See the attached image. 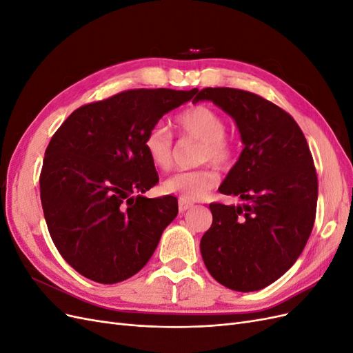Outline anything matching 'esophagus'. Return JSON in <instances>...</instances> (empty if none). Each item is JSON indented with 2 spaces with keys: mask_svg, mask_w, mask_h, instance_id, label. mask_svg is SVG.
Returning <instances> with one entry per match:
<instances>
[{
  "mask_svg": "<svg viewBox=\"0 0 353 353\" xmlns=\"http://www.w3.org/2000/svg\"><path fill=\"white\" fill-rule=\"evenodd\" d=\"M193 206H194L193 203L185 201V200H181V199H179V201H178V209H179L181 213H185L187 210H190Z\"/></svg>",
  "mask_w": 353,
  "mask_h": 353,
  "instance_id": "34e87169",
  "label": "esophagus"
}]
</instances>
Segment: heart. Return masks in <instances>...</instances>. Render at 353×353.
Returning a JSON list of instances; mask_svg holds the SVG:
<instances>
[{
    "mask_svg": "<svg viewBox=\"0 0 353 353\" xmlns=\"http://www.w3.org/2000/svg\"><path fill=\"white\" fill-rule=\"evenodd\" d=\"M179 134L200 143L196 162L212 163L218 169H228L236 157V143L225 132V119L215 109L205 104L193 105L176 117ZM145 153L150 162L160 170H169L174 165V137L162 125L153 126L144 138ZM219 183L215 168L203 166L196 170L178 172L163 183V190L181 200L196 201L206 197Z\"/></svg>",
    "mask_w": 353,
    "mask_h": 353,
    "instance_id": "b5f03b06",
    "label": "heart"
}]
</instances>
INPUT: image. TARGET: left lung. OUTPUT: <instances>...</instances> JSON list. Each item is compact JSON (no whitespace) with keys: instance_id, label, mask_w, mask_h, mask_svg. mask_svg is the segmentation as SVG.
<instances>
[{"instance_id":"left-lung-1","label":"left lung","mask_w":353,"mask_h":353,"mask_svg":"<svg viewBox=\"0 0 353 353\" xmlns=\"http://www.w3.org/2000/svg\"><path fill=\"white\" fill-rule=\"evenodd\" d=\"M200 100L228 113L244 144L219 187L244 203H210L213 221L200 241L201 258L222 285L261 290L292 268L311 236L318 200L314 159L293 117L261 95L205 88L193 103Z\"/></svg>"}]
</instances>
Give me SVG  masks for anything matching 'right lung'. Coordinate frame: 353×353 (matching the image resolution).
Instances as JSON below:
<instances>
[{
	"label": "right lung",
	"instance_id": "add662e5",
	"mask_svg": "<svg viewBox=\"0 0 353 353\" xmlns=\"http://www.w3.org/2000/svg\"><path fill=\"white\" fill-rule=\"evenodd\" d=\"M197 88L130 90L74 110L52 135L39 176L50 236L74 271L101 284L130 279L178 215L174 196H143L159 183L147 132Z\"/></svg>",
	"mask_w": 353,
	"mask_h": 353
}]
</instances>
